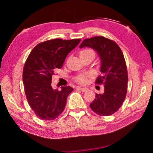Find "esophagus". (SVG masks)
Wrapping results in <instances>:
<instances>
[{
	"label": "esophagus",
	"mask_w": 153,
	"mask_h": 153,
	"mask_svg": "<svg viewBox=\"0 0 153 153\" xmlns=\"http://www.w3.org/2000/svg\"><path fill=\"white\" fill-rule=\"evenodd\" d=\"M76 88H77V89L82 91H83V92H85V91H86L88 90V89H87V87H83V86H77Z\"/></svg>",
	"instance_id": "esophagus-1"
}]
</instances>
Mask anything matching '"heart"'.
Returning a JSON list of instances; mask_svg holds the SVG:
<instances>
[{
	"mask_svg": "<svg viewBox=\"0 0 153 153\" xmlns=\"http://www.w3.org/2000/svg\"><path fill=\"white\" fill-rule=\"evenodd\" d=\"M89 53H93V52L90 50V49H83L82 51H80L79 53V56H82V55L85 54ZM89 75L88 74H83V75H81V76H78L76 78V81L77 82L81 83H85L87 82V77H88Z\"/></svg>",
	"mask_w": 153,
	"mask_h": 153,
	"instance_id": "b5f03b06",
	"label": "heart"
}]
</instances>
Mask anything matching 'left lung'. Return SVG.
<instances>
[{"label":"left lung","instance_id":"1","mask_svg":"<svg viewBox=\"0 0 153 153\" xmlns=\"http://www.w3.org/2000/svg\"><path fill=\"white\" fill-rule=\"evenodd\" d=\"M84 47L91 48L98 54L102 75L96 83H103L105 87L102 94L96 93L91 108L100 116L112 115L121 106L127 93L128 77L122 51L114 41L102 36L84 39L79 48Z\"/></svg>","mask_w":153,"mask_h":153}]
</instances>
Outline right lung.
Instances as JSON below:
<instances>
[{"mask_svg":"<svg viewBox=\"0 0 153 153\" xmlns=\"http://www.w3.org/2000/svg\"><path fill=\"white\" fill-rule=\"evenodd\" d=\"M80 41H47L35 46L29 55L23 70V82L29 105L40 119L53 120L63 112L73 88L66 86L61 87L60 90L54 89L52 76Z\"/></svg>","mask_w":153,"mask_h":153,"instance_id":"obj_1","label":"right lung"}]
</instances>
